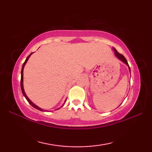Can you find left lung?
Returning <instances> with one entry per match:
<instances>
[{
  "label": "left lung",
  "instance_id": "8db88e82",
  "mask_svg": "<svg viewBox=\"0 0 152 152\" xmlns=\"http://www.w3.org/2000/svg\"><path fill=\"white\" fill-rule=\"evenodd\" d=\"M113 50L114 51V54H115V56L117 57L118 59H119V60H121L123 63H124L125 64H127V65L128 66V68H129V71H130V72H131V70H130V67H129V64H128V63H127V59H125V57L123 56L122 54H121V53H118V51L116 50L115 48H113Z\"/></svg>",
  "mask_w": 152,
  "mask_h": 152
}]
</instances>
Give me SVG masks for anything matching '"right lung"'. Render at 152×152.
<instances>
[{"label": "right lung", "mask_w": 152, "mask_h": 152, "mask_svg": "<svg viewBox=\"0 0 152 152\" xmlns=\"http://www.w3.org/2000/svg\"><path fill=\"white\" fill-rule=\"evenodd\" d=\"M33 54V53H31L29 56H28L27 57V59H26V60L25 61V62H24V63L23 64V66H22V69H21V91H22V93H23V96H25V99H27V101L28 102V103H29V104L33 106V107H34V108H36V109H37V110H40V111H46L45 110H43V109H42V108H40V107H38V106H37L36 104H34V103L32 102L31 100L28 98V96H27V95L25 94V91H24V89H23V69H24V66H25V64L27 63V61H28V58L30 57V56H31V55ZM66 101V99L65 100V101ZM64 101V102H65ZM64 104H63V105H64ZM62 106H61V107H62ZM61 108V107L60 108ZM58 108V109H59ZM47 111V110H46Z\"/></svg>", "instance_id": "add662e5"}]
</instances>
